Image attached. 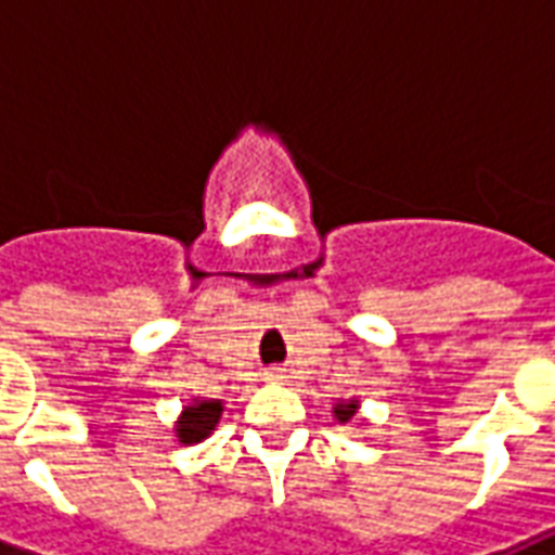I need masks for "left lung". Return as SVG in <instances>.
I'll use <instances>...</instances> for the list:
<instances>
[{
    "instance_id": "left-lung-1",
    "label": "left lung",
    "mask_w": 555,
    "mask_h": 555,
    "mask_svg": "<svg viewBox=\"0 0 555 555\" xmlns=\"http://www.w3.org/2000/svg\"><path fill=\"white\" fill-rule=\"evenodd\" d=\"M353 413H357V401H350V404H338V408H336L338 422H348V418L353 416Z\"/></svg>"
}]
</instances>
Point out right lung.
Wrapping results in <instances>:
<instances>
[{
	"instance_id": "obj_1",
	"label": "right lung",
	"mask_w": 555,
	"mask_h": 555,
	"mask_svg": "<svg viewBox=\"0 0 555 555\" xmlns=\"http://www.w3.org/2000/svg\"><path fill=\"white\" fill-rule=\"evenodd\" d=\"M219 413H222L219 401H202V404H193V408L183 410L181 422H178V437H181V442L205 440L207 434L217 428Z\"/></svg>"
}]
</instances>
